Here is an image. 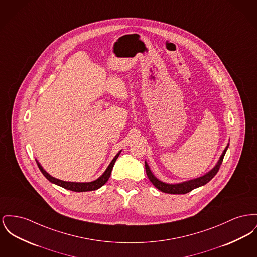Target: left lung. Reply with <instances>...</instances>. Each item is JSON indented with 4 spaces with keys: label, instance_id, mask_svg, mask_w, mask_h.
Returning <instances> with one entry per match:
<instances>
[{
    "label": "left lung",
    "instance_id": "8db88e82",
    "mask_svg": "<svg viewBox=\"0 0 257 257\" xmlns=\"http://www.w3.org/2000/svg\"><path fill=\"white\" fill-rule=\"evenodd\" d=\"M228 147H229V144L227 145L225 150L222 152V154H221L219 160L217 161L216 165L213 167L209 173H207L206 175H204V176H202L200 178H197V179H194V180H190V181H183V182H181V183L170 184V183H166V182H163V181H159L158 179H156L154 177V175L151 173V169H150V167L148 165V163L145 162L146 172H147L148 178L150 179L151 183L157 189H159L162 192L169 193V194H185V193H188V192L192 191L193 189H195L197 187H200V186L205 185L206 183H208L217 174V172H218V170L220 168V165L222 164V161H223V158H224V155L226 153Z\"/></svg>",
    "mask_w": 257,
    "mask_h": 257
}]
</instances>
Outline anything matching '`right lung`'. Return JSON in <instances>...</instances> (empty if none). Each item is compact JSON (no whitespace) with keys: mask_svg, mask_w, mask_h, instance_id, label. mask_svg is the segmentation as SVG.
Returning <instances> with one entry per match:
<instances>
[{"mask_svg":"<svg viewBox=\"0 0 257 257\" xmlns=\"http://www.w3.org/2000/svg\"><path fill=\"white\" fill-rule=\"evenodd\" d=\"M120 152L121 151L114 156V158L112 159L110 164L106 168L105 173L100 178H98L96 181H90V182H72V181H61V180H58V179H55V178L51 177L48 173H46V171L44 170V168L41 166V164L38 161H37V164H38L39 169L41 170V172L43 173V175L50 182H52L54 184H57V185H59V186L65 188V189H68V190H72V191H75V192H85V191L96 190V189L102 187L106 183L107 180L109 179V177H110V174H111L113 165H114L116 159L118 158Z\"/></svg>","mask_w":257,"mask_h":257,"instance_id":"add662e5","label":"right lung"}]
</instances>
